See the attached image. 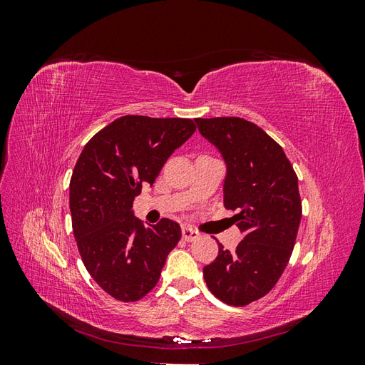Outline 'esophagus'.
I'll list each match as a JSON object with an SVG mask.
<instances>
[{
  "label": "esophagus",
  "mask_w": 365,
  "mask_h": 365,
  "mask_svg": "<svg viewBox=\"0 0 365 365\" xmlns=\"http://www.w3.org/2000/svg\"><path fill=\"white\" fill-rule=\"evenodd\" d=\"M197 237H200V233H197V231H195L190 227H182V239L184 240L192 242V240H196Z\"/></svg>",
  "instance_id": "34e87169"
}]
</instances>
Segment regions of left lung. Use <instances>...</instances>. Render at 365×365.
Returning a JSON list of instances; mask_svg holds the SVG:
<instances>
[{
  "label": "left lung",
  "instance_id": "left-lung-1",
  "mask_svg": "<svg viewBox=\"0 0 365 365\" xmlns=\"http://www.w3.org/2000/svg\"><path fill=\"white\" fill-rule=\"evenodd\" d=\"M201 135L222 155L224 205L237 210L244 239L204 268L210 292L230 306L267 295L283 274L302 219L298 180L283 149L257 125L239 117L195 118Z\"/></svg>",
  "mask_w": 365,
  "mask_h": 365
}]
</instances>
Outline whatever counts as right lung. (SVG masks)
<instances>
[{
	"mask_svg": "<svg viewBox=\"0 0 365 365\" xmlns=\"http://www.w3.org/2000/svg\"><path fill=\"white\" fill-rule=\"evenodd\" d=\"M195 130L190 118L120 117L86 143L74 165L70 212L77 248L91 277L120 302H137L155 288L181 239L170 219L143 224L132 202Z\"/></svg>",
	"mask_w": 365,
	"mask_h": 365,
	"instance_id": "obj_1",
	"label": "right lung"
}]
</instances>
